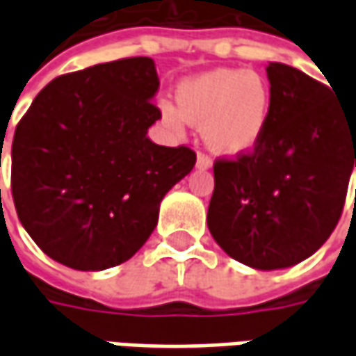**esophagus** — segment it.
<instances>
[{
	"label": "esophagus",
	"instance_id": "34e87169",
	"mask_svg": "<svg viewBox=\"0 0 356 356\" xmlns=\"http://www.w3.org/2000/svg\"><path fill=\"white\" fill-rule=\"evenodd\" d=\"M196 168H200V170H209V168H211V158H209L208 154L200 152L198 158H196Z\"/></svg>",
	"mask_w": 356,
	"mask_h": 356
}]
</instances>
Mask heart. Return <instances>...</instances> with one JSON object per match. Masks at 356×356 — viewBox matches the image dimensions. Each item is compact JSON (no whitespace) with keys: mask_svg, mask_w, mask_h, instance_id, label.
Listing matches in <instances>:
<instances>
[{"mask_svg":"<svg viewBox=\"0 0 356 356\" xmlns=\"http://www.w3.org/2000/svg\"><path fill=\"white\" fill-rule=\"evenodd\" d=\"M179 108L163 104L165 124L179 129L185 120L202 124V137L213 152L242 154L265 133L270 91L261 76L219 68L186 80L177 93Z\"/></svg>","mask_w":356,"mask_h":356,"instance_id":"b5f03b06","label":"heart"}]
</instances>
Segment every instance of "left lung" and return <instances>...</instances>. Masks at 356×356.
<instances>
[{
	"mask_svg": "<svg viewBox=\"0 0 356 356\" xmlns=\"http://www.w3.org/2000/svg\"><path fill=\"white\" fill-rule=\"evenodd\" d=\"M267 76L265 133L250 152L217 158L208 208L217 244L261 270L291 267L328 240L356 168V108L293 66L270 63Z\"/></svg>",
	"mask_w": 356,
	"mask_h": 356,
	"instance_id": "8db88e82",
	"label": "left lung"
}]
</instances>
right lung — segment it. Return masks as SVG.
<instances>
[{
	"label": "right lung",
	"instance_id": "add662e5",
	"mask_svg": "<svg viewBox=\"0 0 356 356\" xmlns=\"http://www.w3.org/2000/svg\"><path fill=\"white\" fill-rule=\"evenodd\" d=\"M154 60L129 57L63 74L15 129L11 193L26 232L76 270L116 267L158 223L160 202L196 163L147 137L162 118Z\"/></svg>",
	"mask_w": 356,
	"mask_h": 356
}]
</instances>
